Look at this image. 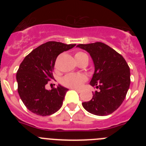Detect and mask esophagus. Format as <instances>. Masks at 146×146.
I'll use <instances>...</instances> for the list:
<instances>
[{
    "instance_id": "esophagus-1",
    "label": "esophagus",
    "mask_w": 146,
    "mask_h": 146,
    "mask_svg": "<svg viewBox=\"0 0 146 146\" xmlns=\"http://www.w3.org/2000/svg\"><path fill=\"white\" fill-rule=\"evenodd\" d=\"M73 90H74V91H77V93H81V90H80V89H76V88H73Z\"/></svg>"
}]
</instances>
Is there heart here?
<instances>
[{"label": "heart", "mask_w": 146, "mask_h": 146, "mask_svg": "<svg viewBox=\"0 0 146 146\" xmlns=\"http://www.w3.org/2000/svg\"><path fill=\"white\" fill-rule=\"evenodd\" d=\"M76 60L79 62L84 57H88L85 52H77L74 55ZM88 80L86 75L81 73H69L62 77L60 82L64 86L70 88H80L82 84Z\"/></svg>", "instance_id": "b5f03b06"}]
</instances>
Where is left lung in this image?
<instances>
[{"label":"left lung","mask_w":146,"mask_h":146,"mask_svg":"<svg viewBox=\"0 0 146 146\" xmlns=\"http://www.w3.org/2000/svg\"><path fill=\"white\" fill-rule=\"evenodd\" d=\"M94 60L95 72L91 86L99 89L89 102L82 103L85 109L96 115H108L122 104L130 85V69L121 54L102 42L80 44Z\"/></svg>","instance_id":"left-lung-1"}]
</instances>
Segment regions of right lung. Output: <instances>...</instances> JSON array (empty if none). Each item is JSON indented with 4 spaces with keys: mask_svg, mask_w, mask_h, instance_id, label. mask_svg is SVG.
<instances>
[{
    "mask_svg": "<svg viewBox=\"0 0 146 146\" xmlns=\"http://www.w3.org/2000/svg\"><path fill=\"white\" fill-rule=\"evenodd\" d=\"M75 45L47 42L32 50L20 64L16 76L17 91L30 111L47 116L61 108L68 89L59 85L49 91L45 86L54 79L52 71L58 56Z\"/></svg>",
    "mask_w": 146,
    "mask_h": 146,
    "instance_id": "add662e5",
    "label": "right lung"
}]
</instances>
